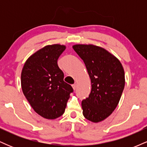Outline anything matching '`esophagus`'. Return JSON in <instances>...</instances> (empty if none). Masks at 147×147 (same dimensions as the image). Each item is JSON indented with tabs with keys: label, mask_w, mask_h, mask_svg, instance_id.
<instances>
[{
	"label": "esophagus",
	"mask_w": 147,
	"mask_h": 147,
	"mask_svg": "<svg viewBox=\"0 0 147 147\" xmlns=\"http://www.w3.org/2000/svg\"><path fill=\"white\" fill-rule=\"evenodd\" d=\"M72 88H73L74 90H75V89L77 88V85H76V84H73V85H72Z\"/></svg>",
	"instance_id": "1"
}]
</instances>
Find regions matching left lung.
Masks as SVG:
<instances>
[{
  "label": "left lung",
  "instance_id": "1",
  "mask_svg": "<svg viewBox=\"0 0 147 147\" xmlns=\"http://www.w3.org/2000/svg\"><path fill=\"white\" fill-rule=\"evenodd\" d=\"M84 61L91 80V92L82 102L88 120L99 122L117 107L125 85L124 70L119 60L105 49L94 45L72 46Z\"/></svg>",
  "mask_w": 147,
  "mask_h": 147
}]
</instances>
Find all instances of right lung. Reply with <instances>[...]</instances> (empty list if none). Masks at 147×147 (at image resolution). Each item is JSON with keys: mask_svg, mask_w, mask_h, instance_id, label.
<instances>
[{"mask_svg": "<svg viewBox=\"0 0 147 147\" xmlns=\"http://www.w3.org/2000/svg\"><path fill=\"white\" fill-rule=\"evenodd\" d=\"M65 49L63 45H46L30 56L22 70L23 94L34 111L46 119L61 116L73 92L63 81V72L57 64Z\"/></svg>", "mask_w": 147, "mask_h": 147, "instance_id": "1", "label": "right lung"}]
</instances>
